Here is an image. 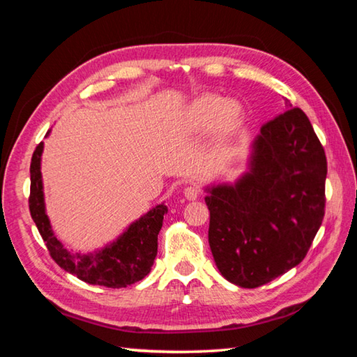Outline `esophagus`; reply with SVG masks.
I'll use <instances>...</instances> for the list:
<instances>
[{
  "label": "esophagus",
  "mask_w": 357,
  "mask_h": 357,
  "mask_svg": "<svg viewBox=\"0 0 357 357\" xmlns=\"http://www.w3.org/2000/svg\"><path fill=\"white\" fill-rule=\"evenodd\" d=\"M201 195V189L198 185H187L184 189V197L187 199H197Z\"/></svg>",
  "instance_id": "obj_1"
}]
</instances>
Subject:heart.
<instances>
[{
    "instance_id": "1",
    "label": "heart",
    "mask_w": 357,
    "mask_h": 357,
    "mask_svg": "<svg viewBox=\"0 0 357 357\" xmlns=\"http://www.w3.org/2000/svg\"><path fill=\"white\" fill-rule=\"evenodd\" d=\"M242 107L236 101H226L218 95H203L193 100L183 114L185 132L199 134L213 126L215 132L226 135L242 121Z\"/></svg>"
}]
</instances>
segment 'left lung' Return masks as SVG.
<instances>
[{"instance_id": "8db88e82", "label": "left lung", "mask_w": 357, "mask_h": 357, "mask_svg": "<svg viewBox=\"0 0 357 357\" xmlns=\"http://www.w3.org/2000/svg\"><path fill=\"white\" fill-rule=\"evenodd\" d=\"M325 150L300 107L261 128L248 172L206 187L209 245L217 268L243 289L296 267L325 217Z\"/></svg>"}]
</instances>
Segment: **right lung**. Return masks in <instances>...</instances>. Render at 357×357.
Returning a JSON list of instances; mask_svg holds the SVG:
<instances>
[{
    "label": "right lung",
    "instance_id": "1",
    "mask_svg": "<svg viewBox=\"0 0 357 357\" xmlns=\"http://www.w3.org/2000/svg\"><path fill=\"white\" fill-rule=\"evenodd\" d=\"M50 131L47 132V135ZM43 142L38 144L31 159V195L29 211L51 257L68 273L87 284L112 289L128 287L150 273L158 255V234L167 213L164 203L148 211L135 220L114 242L105 248L87 255L71 252L54 236L45 209V195L40 162Z\"/></svg>",
    "mask_w": 357,
    "mask_h": 357
}]
</instances>
